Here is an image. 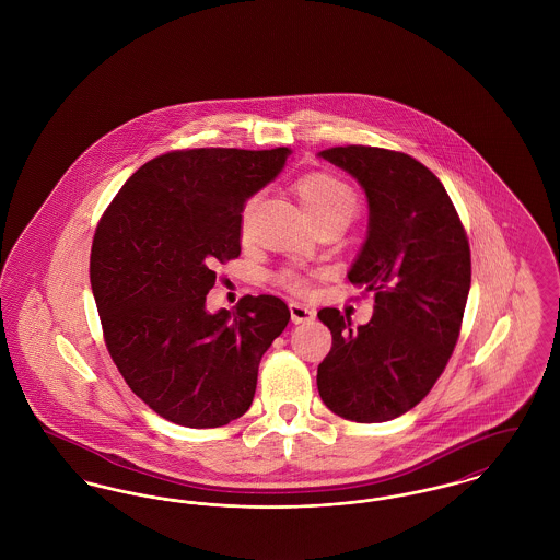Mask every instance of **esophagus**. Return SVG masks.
<instances>
[{
  "mask_svg": "<svg viewBox=\"0 0 560 560\" xmlns=\"http://www.w3.org/2000/svg\"><path fill=\"white\" fill-rule=\"evenodd\" d=\"M289 307H291V320L294 324L312 323L316 318V312L312 307L299 303V301H293Z\"/></svg>",
  "mask_w": 560,
  "mask_h": 560,
  "instance_id": "esophagus-1",
  "label": "esophagus"
}]
</instances>
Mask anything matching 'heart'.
<instances>
[{
    "instance_id": "obj_1",
    "label": "heart",
    "mask_w": 560,
    "mask_h": 560,
    "mask_svg": "<svg viewBox=\"0 0 560 560\" xmlns=\"http://www.w3.org/2000/svg\"><path fill=\"white\" fill-rule=\"evenodd\" d=\"M294 189H296V196L305 208V212L312 217V221L316 225L328 221V219L350 221L360 207L358 194L352 185L346 178L337 177L332 173H323V171L310 173L296 180ZM250 205L253 202H248L242 212V223H246V219H248ZM278 282L293 293L307 291V280L294 269L280 271Z\"/></svg>"
}]
</instances>
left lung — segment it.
<instances>
[{"label":"left lung","instance_id":"left-lung-1","mask_svg":"<svg viewBox=\"0 0 560 560\" xmlns=\"http://www.w3.org/2000/svg\"><path fill=\"white\" fill-rule=\"evenodd\" d=\"M320 158L350 173L369 200V232L348 273L375 293V312H318L332 348L318 366L324 405L377 423L419 405L455 350L470 293V244L439 177L402 151L330 148Z\"/></svg>","mask_w":560,"mask_h":560}]
</instances>
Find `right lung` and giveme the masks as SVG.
I'll list each match as a JSON object with an SVG mask.
<instances>
[{
	"mask_svg": "<svg viewBox=\"0 0 560 560\" xmlns=\"http://www.w3.org/2000/svg\"><path fill=\"white\" fill-rule=\"evenodd\" d=\"M289 155V148L158 155L96 225L90 284L107 350L128 387L173 423L219 428L248 411L259 362L291 320L273 294L207 312L214 269L240 255L246 200Z\"/></svg>",
	"mask_w": 560,
	"mask_h": 560,
	"instance_id": "right-lung-1",
	"label": "right lung"
}]
</instances>
